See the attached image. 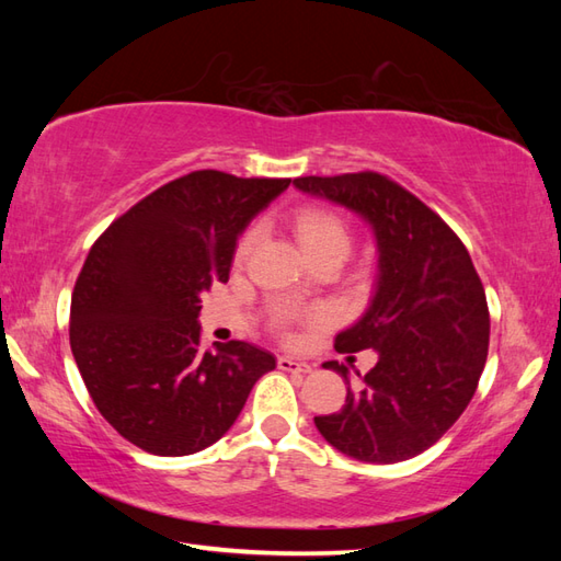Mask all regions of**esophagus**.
<instances>
[{
	"label": "esophagus",
	"mask_w": 561,
	"mask_h": 561,
	"mask_svg": "<svg viewBox=\"0 0 561 561\" xmlns=\"http://www.w3.org/2000/svg\"><path fill=\"white\" fill-rule=\"evenodd\" d=\"M277 366L282 368V371H291V374H306V371H311V366H308L306 362L291 359V356H279Z\"/></svg>",
	"instance_id": "obj_1"
}]
</instances>
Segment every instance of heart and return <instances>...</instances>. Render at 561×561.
<instances>
[{
	"label": "heart",
	"mask_w": 561,
	"mask_h": 561,
	"mask_svg": "<svg viewBox=\"0 0 561 561\" xmlns=\"http://www.w3.org/2000/svg\"><path fill=\"white\" fill-rule=\"evenodd\" d=\"M289 229L301 245L304 255L313 262H342L350 255L354 243V229L347 214L332 205H304L296 207L287 217ZM255 245V229H245L233 245V265H243V262L253 253ZM306 320V323H323V311L311 313H296L289 306H277L270 316V325L282 332V335H291L294 328Z\"/></svg>",
	"instance_id": "1"
}]
</instances>
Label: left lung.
I'll list each match as a JSON object with an SVG mask.
<instances>
[{"mask_svg": "<svg viewBox=\"0 0 561 561\" xmlns=\"http://www.w3.org/2000/svg\"><path fill=\"white\" fill-rule=\"evenodd\" d=\"M304 193L359 211L380 250L378 291L335 350L378 362L335 414L316 416L328 444L364 462H400L434 446L468 408L490 350V308L458 233L424 202L376 171L296 178Z\"/></svg>", "mask_w": 561, "mask_h": 561, "instance_id": "left-lung-1", "label": "left lung"}]
</instances>
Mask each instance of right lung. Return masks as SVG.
Returning <instances> with one entry per match:
<instances>
[{"label": "right lung", "instance_id": "right-lung-1", "mask_svg": "<svg viewBox=\"0 0 561 561\" xmlns=\"http://www.w3.org/2000/svg\"><path fill=\"white\" fill-rule=\"evenodd\" d=\"M291 178L193 171L153 190L91 245L71 291L69 344L117 434L190 456L229 432L274 356L231 340L202 347V294L229 282L236 238Z\"/></svg>", "mask_w": 561, "mask_h": 561}]
</instances>
